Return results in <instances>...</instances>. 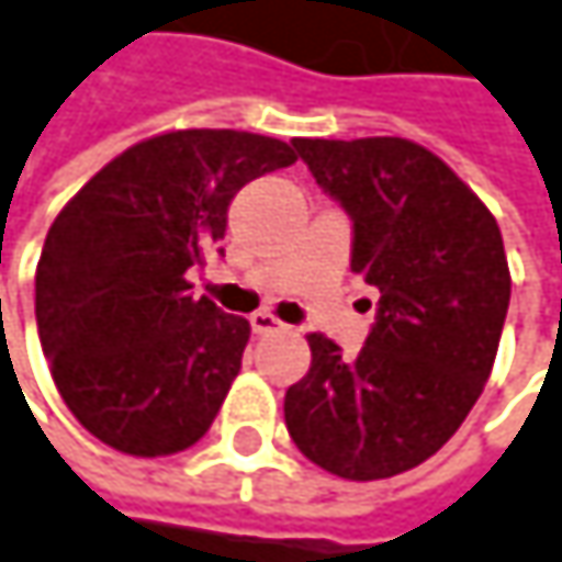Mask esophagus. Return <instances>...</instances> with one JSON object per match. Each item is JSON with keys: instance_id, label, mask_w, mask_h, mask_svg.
I'll list each match as a JSON object with an SVG mask.
<instances>
[{"instance_id": "obj_1", "label": "esophagus", "mask_w": 562, "mask_h": 562, "mask_svg": "<svg viewBox=\"0 0 562 562\" xmlns=\"http://www.w3.org/2000/svg\"><path fill=\"white\" fill-rule=\"evenodd\" d=\"M250 328H254V335H273V331H280L285 325L277 315H270V312H254L250 315Z\"/></svg>"}]
</instances>
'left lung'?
<instances>
[{
	"mask_svg": "<svg viewBox=\"0 0 562 562\" xmlns=\"http://www.w3.org/2000/svg\"><path fill=\"white\" fill-rule=\"evenodd\" d=\"M292 146L348 211L351 270L381 299L355 358L308 335L312 368L285 391V429L338 479H391L439 452L485 391L510 302L502 231L456 171L409 139Z\"/></svg>",
	"mask_w": 562,
	"mask_h": 562,
	"instance_id": "obj_1",
	"label": "left lung"
}]
</instances>
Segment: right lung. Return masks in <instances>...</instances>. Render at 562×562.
Instances as JSON below:
<instances>
[{"instance_id":"right-lung-1","label":"right lung","mask_w":562,"mask_h":562,"mask_svg":"<svg viewBox=\"0 0 562 562\" xmlns=\"http://www.w3.org/2000/svg\"><path fill=\"white\" fill-rule=\"evenodd\" d=\"M292 162L273 136L175 130L130 146L64 204L35 318L57 393L100 442L156 459L211 429L250 322L194 299L184 277L224 240L234 194Z\"/></svg>"}]
</instances>
